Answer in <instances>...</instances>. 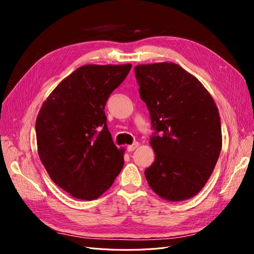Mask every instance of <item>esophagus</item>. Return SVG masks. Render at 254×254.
Listing matches in <instances>:
<instances>
[{
	"mask_svg": "<svg viewBox=\"0 0 254 254\" xmlns=\"http://www.w3.org/2000/svg\"><path fill=\"white\" fill-rule=\"evenodd\" d=\"M137 146H139V143L134 142L132 145H129V146H128L127 150H128V151H133L135 148H137Z\"/></svg>",
	"mask_w": 254,
	"mask_h": 254,
	"instance_id": "34e87169",
	"label": "esophagus"
}]
</instances>
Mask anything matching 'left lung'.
Returning <instances> with one entry per match:
<instances>
[{
	"label": "left lung",
	"mask_w": 254,
	"mask_h": 254,
	"mask_svg": "<svg viewBox=\"0 0 254 254\" xmlns=\"http://www.w3.org/2000/svg\"><path fill=\"white\" fill-rule=\"evenodd\" d=\"M139 93L156 132L155 161L146 168L150 189L168 201H183L205 186L222 146L218 108L195 76L173 63L134 67Z\"/></svg>",
	"instance_id": "obj_1"
}]
</instances>
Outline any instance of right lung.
I'll use <instances>...</instances> for the list:
<instances>
[{"mask_svg":"<svg viewBox=\"0 0 254 254\" xmlns=\"http://www.w3.org/2000/svg\"><path fill=\"white\" fill-rule=\"evenodd\" d=\"M131 64H86L53 90L36 121L38 155L51 179L74 198L94 200L124 165L107 127L105 106Z\"/></svg>","mask_w":254,"mask_h":254,"instance_id":"add662e5","label":"right lung"}]
</instances>
